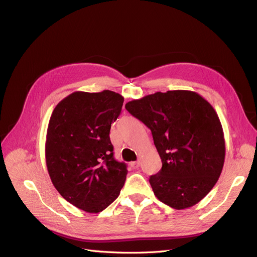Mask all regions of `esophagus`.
<instances>
[{"label":"esophagus","instance_id":"34e87169","mask_svg":"<svg viewBox=\"0 0 257 257\" xmlns=\"http://www.w3.org/2000/svg\"><path fill=\"white\" fill-rule=\"evenodd\" d=\"M140 164H141L140 161H136V162H132V163H131V167H132V168H139V167H140Z\"/></svg>","mask_w":257,"mask_h":257}]
</instances>
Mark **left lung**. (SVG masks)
I'll return each instance as SVG.
<instances>
[{
  "label": "left lung",
  "mask_w": 257,
  "mask_h": 257,
  "mask_svg": "<svg viewBox=\"0 0 257 257\" xmlns=\"http://www.w3.org/2000/svg\"><path fill=\"white\" fill-rule=\"evenodd\" d=\"M151 130L162 168L149 178L156 197L176 210L188 208L211 192L222 172L223 130L212 104L187 90L157 92L126 103Z\"/></svg>",
  "instance_id": "left-lung-1"
}]
</instances>
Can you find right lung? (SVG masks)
Instances as JSON below:
<instances>
[{"label":"right lung","instance_id":"right-lung-1","mask_svg":"<svg viewBox=\"0 0 257 257\" xmlns=\"http://www.w3.org/2000/svg\"><path fill=\"white\" fill-rule=\"evenodd\" d=\"M123 97L109 90L77 91L54 109L46 132L47 172L59 194L80 210L99 213L118 197L127 166L113 157L111 123Z\"/></svg>","mask_w":257,"mask_h":257}]
</instances>
